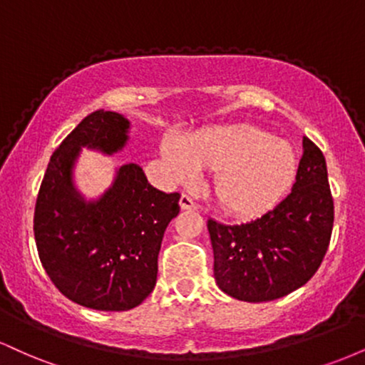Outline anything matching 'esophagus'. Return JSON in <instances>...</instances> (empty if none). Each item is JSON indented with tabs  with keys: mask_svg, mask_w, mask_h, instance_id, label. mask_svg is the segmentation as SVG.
<instances>
[{
	"mask_svg": "<svg viewBox=\"0 0 365 365\" xmlns=\"http://www.w3.org/2000/svg\"><path fill=\"white\" fill-rule=\"evenodd\" d=\"M180 207H182L183 211H190V209L199 207V204H197L188 194H182V197H180Z\"/></svg>",
	"mask_w": 365,
	"mask_h": 365,
	"instance_id": "34e87169",
	"label": "esophagus"
}]
</instances>
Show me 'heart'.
Masks as SVG:
<instances>
[{"label": "heart", "instance_id": "1", "mask_svg": "<svg viewBox=\"0 0 365 365\" xmlns=\"http://www.w3.org/2000/svg\"><path fill=\"white\" fill-rule=\"evenodd\" d=\"M161 150L180 182L195 180L199 168L215 171L212 194L237 216H257L273 207L297 173L292 145L252 125L207 128L187 142L168 137Z\"/></svg>", "mask_w": 365, "mask_h": 365}]
</instances>
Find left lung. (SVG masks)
Wrapping results in <instances>:
<instances>
[{
	"label": "left lung",
	"mask_w": 365,
	"mask_h": 365,
	"mask_svg": "<svg viewBox=\"0 0 365 365\" xmlns=\"http://www.w3.org/2000/svg\"><path fill=\"white\" fill-rule=\"evenodd\" d=\"M292 192L257 220L242 225L207 221L215 279L226 295L269 302L300 288L319 269L334 206L321 149L304 137Z\"/></svg>",
	"instance_id": "obj_1"
}]
</instances>
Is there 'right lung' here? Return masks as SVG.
Returning a JSON list of instances; mask_svg holds the SVG:
<instances>
[{
    "mask_svg": "<svg viewBox=\"0 0 365 365\" xmlns=\"http://www.w3.org/2000/svg\"><path fill=\"white\" fill-rule=\"evenodd\" d=\"M128 120L115 111L87 115L48 163L36 200L39 259L66 299L96 311H128L154 290L166 226L180 194L149 185L140 166L123 165L101 199L86 202L72 183L82 145L113 154L127 142Z\"/></svg>",
    "mask_w": 365,
    "mask_h": 365,
    "instance_id": "right-lung-1",
    "label": "right lung"
}]
</instances>
